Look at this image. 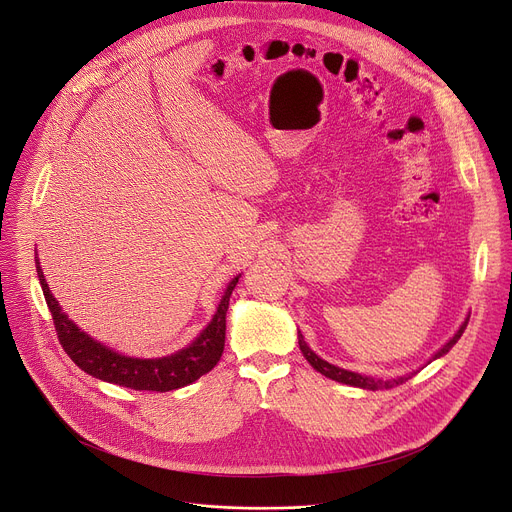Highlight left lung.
Listing matches in <instances>:
<instances>
[{"label": "left lung", "mask_w": 512, "mask_h": 512, "mask_svg": "<svg viewBox=\"0 0 512 512\" xmlns=\"http://www.w3.org/2000/svg\"><path fill=\"white\" fill-rule=\"evenodd\" d=\"M466 326H468V322H464L462 326H460V330L456 332V336L440 350V352H435V356L433 358H440V356H444L446 352H450V348L460 340V336L464 334V330H466ZM298 342H300V350H302V354L306 356V360L312 364V367L318 371V373H322L324 377H328V379H332V381H338V383H344V385H350V387H360V389H369V391H379V389H393V387H397V385H403L405 381H409L415 373H411V375H407V377H399V379H389V381H381V379H373V377H364V375H358V373H352V371H344V369H338V367H334V364H330V362H326V360H322L306 342H304V336H302V332H298Z\"/></svg>", "instance_id": "left-lung-1"}]
</instances>
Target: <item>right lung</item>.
Returning <instances> with one entry per match:
<instances>
[{
  "mask_svg": "<svg viewBox=\"0 0 512 512\" xmlns=\"http://www.w3.org/2000/svg\"><path fill=\"white\" fill-rule=\"evenodd\" d=\"M36 271H38V279L44 291L48 310L52 314L58 342L62 344L70 360L91 377H97L101 381H107L119 387H129L135 391L166 393V391H174L194 383L196 379L212 371L216 367V362L223 356L229 300L239 277H235L229 283L212 322L202 330V334L188 348L164 358H129L109 350L101 342L93 340L89 334L81 332L77 324H72L66 318V314L60 310L54 296L50 294L38 259H36Z\"/></svg>",
  "mask_w": 512,
  "mask_h": 512,
  "instance_id": "right-lung-1",
  "label": "right lung"
}]
</instances>
